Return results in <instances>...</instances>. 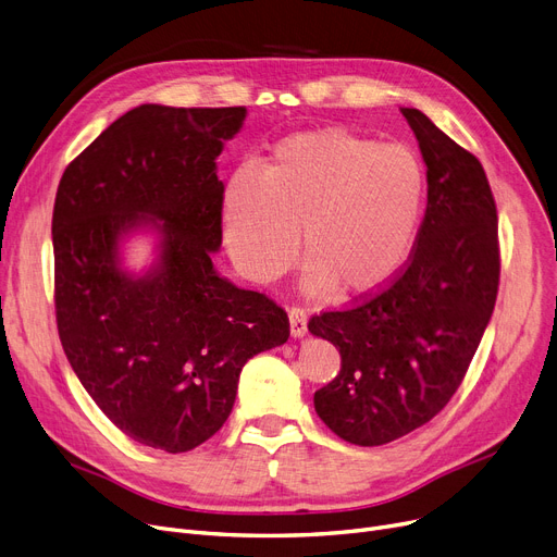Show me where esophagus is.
Returning <instances> with one entry per match:
<instances>
[{
	"label": "esophagus",
	"mask_w": 557,
	"mask_h": 557,
	"mask_svg": "<svg viewBox=\"0 0 557 557\" xmlns=\"http://www.w3.org/2000/svg\"><path fill=\"white\" fill-rule=\"evenodd\" d=\"M288 325H290V336L302 338L307 334V313L300 307H290L288 309Z\"/></svg>",
	"instance_id": "1"
}]
</instances>
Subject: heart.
I'll list each match as a JSON object with an SVG mask.
<instances>
[{
    "label": "heart",
    "mask_w": 557,
    "mask_h": 557,
    "mask_svg": "<svg viewBox=\"0 0 557 557\" xmlns=\"http://www.w3.org/2000/svg\"><path fill=\"white\" fill-rule=\"evenodd\" d=\"M420 153L347 128L280 141L257 178L237 173L223 194V234L252 282L309 261L305 288L368 296L391 284L411 257L426 212Z\"/></svg>",
    "instance_id": "obj_1"
}]
</instances>
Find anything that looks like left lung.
<instances>
[{
    "label": "left lung",
    "mask_w": 557,
    "mask_h": 557,
    "mask_svg": "<svg viewBox=\"0 0 557 557\" xmlns=\"http://www.w3.org/2000/svg\"><path fill=\"white\" fill-rule=\"evenodd\" d=\"M426 162V212L401 273L309 332L336 345L341 372L313 406L345 443L379 447L443 411L494 311L502 255L496 205L476 156L416 108H401Z\"/></svg>",
    "instance_id": "8db88e82"
}]
</instances>
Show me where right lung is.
<instances>
[{"mask_svg":"<svg viewBox=\"0 0 557 557\" xmlns=\"http://www.w3.org/2000/svg\"><path fill=\"white\" fill-rule=\"evenodd\" d=\"M246 108L144 103L74 158L53 202L55 323L70 366L135 443L183 454L212 437L248 359L288 338L271 298L214 271L223 183L216 158ZM151 224L161 257L141 278L119 242Z\"/></svg>","mask_w":557,"mask_h":557,"instance_id":"right-lung-1","label":"right lung"}]
</instances>
